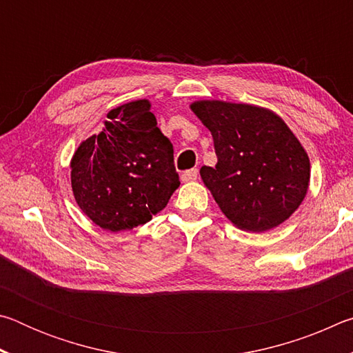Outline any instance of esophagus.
<instances>
[{
    "label": "esophagus",
    "mask_w": 353,
    "mask_h": 353,
    "mask_svg": "<svg viewBox=\"0 0 353 353\" xmlns=\"http://www.w3.org/2000/svg\"><path fill=\"white\" fill-rule=\"evenodd\" d=\"M198 174H199L198 168H191V170H188V171H183V172H182V181H183V182L196 181V179H198Z\"/></svg>",
    "instance_id": "1"
}]
</instances>
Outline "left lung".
<instances>
[{"label": "left lung", "instance_id": "1", "mask_svg": "<svg viewBox=\"0 0 353 353\" xmlns=\"http://www.w3.org/2000/svg\"><path fill=\"white\" fill-rule=\"evenodd\" d=\"M210 130L218 163L201 177L236 227L265 232L282 224L308 190L310 160L290 128L271 110L249 104H191Z\"/></svg>", "mask_w": 353, "mask_h": 353}]
</instances>
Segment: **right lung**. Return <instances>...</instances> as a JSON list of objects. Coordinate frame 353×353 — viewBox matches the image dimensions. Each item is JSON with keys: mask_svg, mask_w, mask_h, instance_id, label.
<instances>
[{"mask_svg": "<svg viewBox=\"0 0 353 353\" xmlns=\"http://www.w3.org/2000/svg\"><path fill=\"white\" fill-rule=\"evenodd\" d=\"M146 99L113 109L99 135L71 160V187L81 210L105 230H130L163 210L181 185L174 149Z\"/></svg>", "mask_w": 353, "mask_h": 353, "instance_id": "1", "label": "right lung"}]
</instances>
